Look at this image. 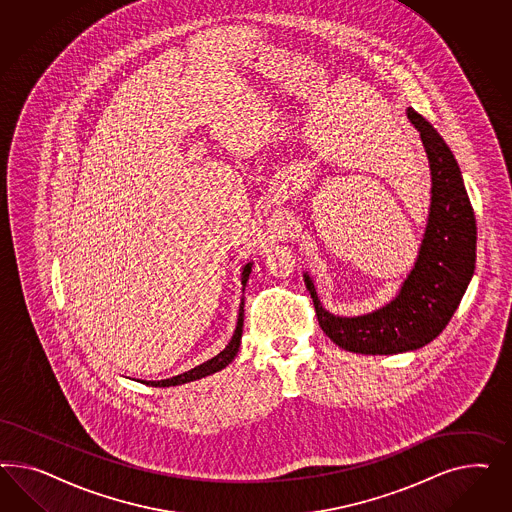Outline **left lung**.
I'll list each match as a JSON object with an SVG mask.
<instances>
[{
  "instance_id": "8db88e82",
  "label": "left lung",
  "mask_w": 512,
  "mask_h": 512,
  "mask_svg": "<svg viewBox=\"0 0 512 512\" xmlns=\"http://www.w3.org/2000/svg\"><path fill=\"white\" fill-rule=\"evenodd\" d=\"M407 118L420 131L432 171V204L419 259L400 295L362 317L323 310L310 276H304L317 321L341 349L360 355H396L435 340L464 296L475 270L477 225L462 172L449 146L417 110Z\"/></svg>"
}]
</instances>
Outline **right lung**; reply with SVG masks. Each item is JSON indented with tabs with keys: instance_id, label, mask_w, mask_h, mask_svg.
<instances>
[{
	"instance_id": "right-lung-1",
	"label": "right lung",
	"mask_w": 512,
	"mask_h": 512,
	"mask_svg": "<svg viewBox=\"0 0 512 512\" xmlns=\"http://www.w3.org/2000/svg\"><path fill=\"white\" fill-rule=\"evenodd\" d=\"M249 272H251V263L244 266L242 270V285L248 283ZM242 326H244V300L240 304V311H238V323H236V330H234L233 340L229 341V345L217 355V357L210 358L208 362H204L201 366L189 370V372L182 373V375H176L172 379H165V381H144V385H150V387H176V385H182V383H189V381H195V379H201L206 377L210 373L219 372L223 370L225 366H229L233 362L238 349H240V338H242Z\"/></svg>"
}]
</instances>
